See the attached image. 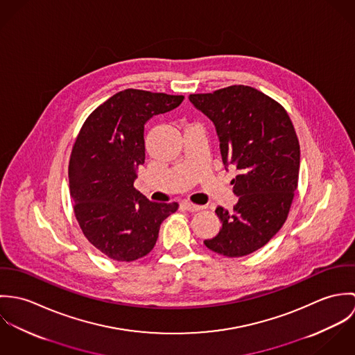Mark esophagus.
I'll return each instance as SVG.
<instances>
[{
	"label": "esophagus",
	"instance_id": "esophagus-1",
	"mask_svg": "<svg viewBox=\"0 0 355 355\" xmlns=\"http://www.w3.org/2000/svg\"><path fill=\"white\" fill-rule=\"evenodd\" d=\"M183 206L189 210V211H200V210H202L203 206H201V205H196V203H191V202H183Z\"/></svg>",
	"mask_w": 355,
	"mask_h": 355
}]
</instances>
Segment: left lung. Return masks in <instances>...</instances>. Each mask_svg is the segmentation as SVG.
Segmentation results:
<instances>
[{"instance_id": "obj_1", "label": "left lung", "mask_w": 355, "mask_h": 355, "mask_svg": "<svg viewBox=\"0 0 355 355\" xmlns=\"http://www.w3.org/2000/svg\"><path fill=\"white\" fill-rule=\"evenodd\" d=\"M220 141L225 169L238 197L234 210L218 206L220 232L205 246L225 257H243L265 246L283 227L298 186L301 149L286 109L253 87L235 85L190 94Z\"/></svg>"}]
</instances>
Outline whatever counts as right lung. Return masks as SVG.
Wrapping results in <instances>:
<instances>
[{
  "instance_id": "right-lung-1",
  "label": "right lung",
  "mask_w": 355,
  "mask_h": 355,
  "mask_svg": "<svg viewBox=\"0 0 355 355\" xmlns=\"http://www.w3.org/2000/svg\"><path fill=\"white\" fill-rule=\"evenodd\" d=\"M183 96L127 89L85 121L71 153L68 178L76 220L87 241L116 261L150 253L161 223L178 203L149 201L135 187L145 162V124L178 107Z\"/></svg>"
}]
</instances>
